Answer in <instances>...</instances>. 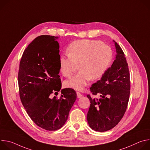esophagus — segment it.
Returning <instances> with one entry per match:
<instances>
[{
	"label": "esophagus",
	"mask_w": 150,
	"mask_h": 150,
	"mask_svg": "<svg viewBox=\"0 0 150 150\" xmlns=\"http://www.w3.org/2000/svg\"><path fill=\"white\" fill-rule=\"evenodd\" d=\"M76 94H77V97H78V98H81V97L83 96V95L81 94L80 93H79V92H76Z\"/></svg>",
	"instance_id": "34e87169"
}]
</instances>
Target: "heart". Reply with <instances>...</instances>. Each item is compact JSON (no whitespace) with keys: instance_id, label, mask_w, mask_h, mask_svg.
Here are the masks:
<instances>
[{"instance_id":"heart-1","label":"heart","mask_w":150,"mask_h":150,"mask_svg":"<svg viewBox=\"0 0 150 150\" xmlns=\"http://www.w3.org/2000/svg\"><path fill=\"white\" fill-rule=\"evenodd\" d=\"M68 54L60 57V66L63 76H71L65 82L67 87L82 91L89 81L100 78L109 68L113 57L111 47L95 40H81L72 42L68 47Z\"/></svg>"}]
</instances>
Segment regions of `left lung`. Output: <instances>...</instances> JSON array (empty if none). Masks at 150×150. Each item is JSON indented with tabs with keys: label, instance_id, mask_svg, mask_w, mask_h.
<instances>
[{
	"label": "left lung",
	"instance_id": "1",
	"mask_svg": "<svg viewBox=\"0 0 150 150\" xmlns=\"http://www.w3.org/2000/svg\"><path fill=\"white\" fill-rule=\"evenodd\" d=\"M116 57L112 66L93 83L90 91L93 95H100L99 100L87 97L90 101L87 121L93 130L109 131L116 126L123 117L130 94V75L123 52L113 40Z\"/></svg>",
	"mask_w": 150,
	"mask_h": 150
}]
</instances>
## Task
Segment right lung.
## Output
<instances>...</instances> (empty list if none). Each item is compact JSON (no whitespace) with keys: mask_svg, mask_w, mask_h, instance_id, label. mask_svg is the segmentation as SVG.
<instances>
[{"mask_svg":"<svg viewBox=\"0 0 150 150\" xmlns=\"http://www.w3.org/2000/svg\"><path fill=\"white\" fill-rule=\"evenodd\" d=\"M58 38L48 35L35 38L23 53L18 76L20 98L27 113L47 131L59 129L65 125L76 99L73 89H61ZM59 91L61 97L53 98Z\"/></svg>","mask_w":150,"mask_h":150,"instance_id":"add662e5","label":"right lung"}]
</instances>
